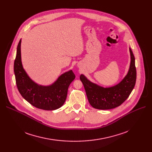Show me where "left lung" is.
<instances>
[{"label": "left lung", "mask_w": 152, "mask_h": 152, "mask_svg": "<svg viewBox=\"0 0 152 152\" xmlns=\"http://www.w3.org/2000/svg\"><path fill=\"white\" fill-rule=\"evenodd\" d=\"M131 63L127 75L116 85L103 87L89 81L84 75H81L87 99L91 105L99 110H109L121 105L128 98L136 81V68L135 58L129 47Z\"/></svg>", "instance_id": "1"}]
</instances>
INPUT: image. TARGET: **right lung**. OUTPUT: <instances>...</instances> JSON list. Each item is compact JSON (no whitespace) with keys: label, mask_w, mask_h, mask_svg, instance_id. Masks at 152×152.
I'll return each instance as SVG.
<instances>
[{"label":"right lung","mask_w":152,"mask_h":152,"mask_svg":"<svg viewBox=\"0 0 152 152\" xmlns=\"http://www.w3.org/2000/svg\"><path fill=\"white\" fill-rule=\"evenodd\" d=\"M21 39L17 49L14 62V73L18 91L21 96L33 106L44 110H55L65 103L69 84L75 75L72 70L61 75L49 86L39 85L32 80L23 68L21 56Z\"/></svg>","instance_id":"add662e5"}]
</instances>
